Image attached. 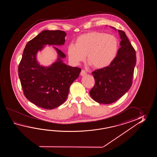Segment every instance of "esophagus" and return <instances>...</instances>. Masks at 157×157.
<instances>
[{
    "mask_svg": "<svg viewBox=\"0 0 157 157\" xmlns=\"http://www.w3.org/2000/svg\"><path fill=\"white\" fill-rule=\"evenodd\" d=\"M86 74V72L84 70H82L81 71L80 75H81V76H84V75H85Z\"/></svg>",
    "mask_w": 157,
    "mask_h": 157,
    "instance_id": "1",
    "label": "esophagus"
}]
</instances>
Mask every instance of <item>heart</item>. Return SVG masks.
<instances>
[{
    "instance_id": "heart-1",
    "label": "heart",
    "mask_w": 157,
    "mask_h": 157,
    "mask_svg": "<svg viewBox=\"0 0 157 157\" xmlns=\"http://www.w3.org/2000/svg\"><path fill=\"white\" fill-rule=\"evenodd\" d=\"M119 43L117 37L104 33L93 31L78 37L75 44L67 48L69 59L77 65L85 59L94 68H102L109 66L115 59Z\"/></svg>"
}]
</instances>
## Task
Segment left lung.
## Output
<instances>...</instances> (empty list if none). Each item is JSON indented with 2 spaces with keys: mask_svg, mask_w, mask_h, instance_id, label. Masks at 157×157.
<instances>
[{
  "mask_svg": "<svg viewBox=\"0 0 157 157\" xmlns=\"http://www.w3.org/2000/svg\"><path fill=\"white\" fill-rule=\"evenodd\" d=\"M118 33L121 40L117 56L109 66L92 72L95 83L90 95L99 103L115 102L130 89L132 83L136 52L124 31L118 30Z\"/></svg>",
  "mask_w": 157,
  "mask_h": 157,
  "instance_id": "8db88e82",
  "label": "left lung"
}]
</instances>
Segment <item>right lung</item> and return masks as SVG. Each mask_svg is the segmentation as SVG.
I'll list each match as a JSON object with an SVG mask.
<instances>
[{
	"label": "right lung",
	"instance_id": "add662e5",
	"mask_svg": "<svg viewBox=\"0 0 157 157\" xmlns=\"http://www.w3.org/2000/svg\"><path fill=\"white\" fill-rule=\"evenodd\" d=\"M66 33L60 30H44L29 41L24 49L18 66V76L24 95L37 106L52 109L67 99L71 85L78 77L81 69L67 66L61 58L66 55L54 47L57 62L50 67L40 66L36 55L45 45H63Z\"/></svg>",
	"mask_w": 157,
	"mask_h": 157
}]
</instances>
